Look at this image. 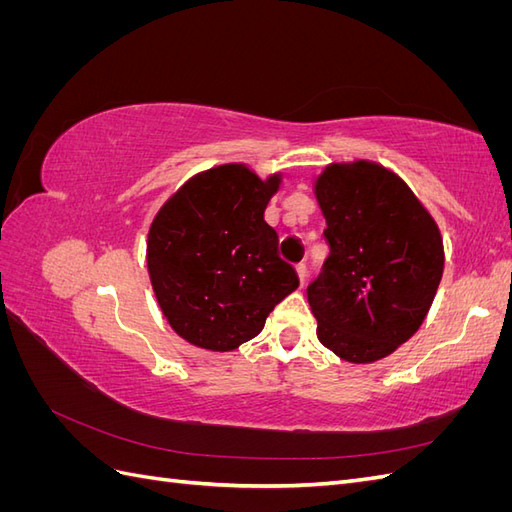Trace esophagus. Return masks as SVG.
Instances as JSON below:
<instances>
[{
	"instance_id": "34e87169",
	"label": "esophagus",
	"mask_w": 512,
	"mask_h": 512,
	"mask_svg": "<svg viewBox=\"0 0 512 512\" xmlns=\"http://www.w3.org/2000/svg\"><path fill=\"white\" fill-rule=\"evenodd\" d=\"M294 269H297V275H299V280L303 284L305 277H307V265H305V262H297V267H294Z\"/></svg>"
}]
</instances>
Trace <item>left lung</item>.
<instances>
[{"label": "left lung", "mask_w": 512, "mask_h": 512, "mask_svg": "<svg viewBox=\"0 0 512 512\" xmlns=\"http://www.w3.org/2000/svg\"><path fill=\"white\" fill-rule=\"evenodd\" d=\"M331 252L307 286L318 339L350 363L391 354L421 327L444 269L436 222L408 185L371 162L316 181Z\"/></svg>", "instance_id": "8db88e82"}]
</instances>
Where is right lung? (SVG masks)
I'll return each instance as SVG.
<instances>
[{"instance_id": "1", "label": "right lung", "mask_w": 512, "mask_h": 512, "mask_svg": "<svg viewBox=\"0 0 512 512\" xmlns=\"http://www.w3.org/2000/svg\"><path fill=\"white\" fill-rule=\"evenodd\" d=\"M280 175L226 164L196 175L149 228L147 267L166 320L190 344L235 350L299 286L265 209Z\"/></svg>"}]
</instances>
